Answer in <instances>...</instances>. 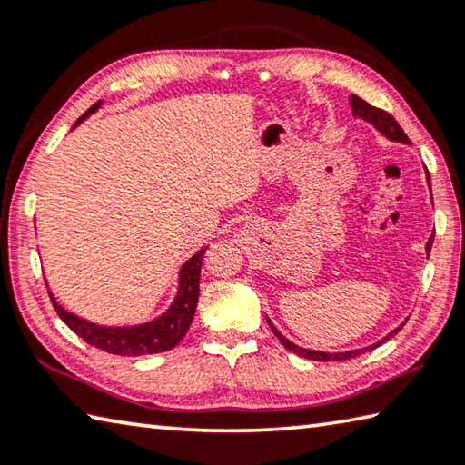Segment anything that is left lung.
I'll return each mask as SVG.
<instances>
[{
  "mask_svg": "<svg viewBox=\"0 0 465 465\" xmlns=\"http://www.w3.org/2000/svg\"><path fill=\"white\" fill-rule=\"evenodd\" d=\"M351 108H352V116H357V119H363L365 123L373 124V127L381 133L383 137H388L390 141H396V143H404V145H411V139L406 137V133L402 131V127L396 123V119H393L391 114L385 113V110H380L375 108L371 104H367L365 100H361L359 96H355V94H351ZM427 180H429V188H430V178H429V172H427ZM432 240H435V233L430 235L429 242H427V256L430 254V246H432ZM266 322H269V326L272 328L274 336L279 338L281 344L285 346L287 351L295 352V355L299 357H305V359H312V361H344V359H352V357H359L363 355V352L367 351H373L377 349V346L383 344L385 341H390V338L393 334H398L400 330H402V326H398L396 330H391V332L381 338V341H377L375 344H369V346H363V349H352V351H344V352H324V351H313V349H303V346H297L295 342H291L289 338L282 336L277 328L272 326V322L266 318Z\"/></svg>",
  "mask_w": 465,
  "mask_h": 465,
  "instance_id": "1",
  "label": "left lung"
}]
</instances>
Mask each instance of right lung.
Segmentation results:
<instances>
[{
  "instance_id": "obj_1",
  "label": "right lung",
  "mask_w": 465,
  "mask_h": 465,
  "mask_svg": "<svg viewBox=\"0 0 465 465\" xmlns=\"http://www.w3.org/2000/svg\"><path fill=\"white\" fill-rule=\"evenodd\" d=\"M102 106V100L96 102L88 113L77 119V124H82L90 114L96 113ZM207 246L194 252V256L180 266L178 271V289L174 302L168 305V310L160 313V316L143 322V324L133 326H104L90 322L82 316H75L74 312L63 308V305L54 299L49 291L51 302L57 310L59 318L74 330V332L84 338L85 342L102 349L110 355L121 357H141V355H155V352H166L183 341L188 328L193 324L196 302H199V281H201V266H203V254ZM49 285V282H46Z\"/></svg>"
}]
</instances>
